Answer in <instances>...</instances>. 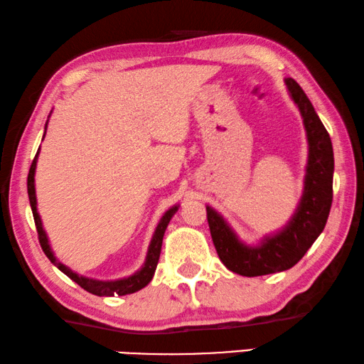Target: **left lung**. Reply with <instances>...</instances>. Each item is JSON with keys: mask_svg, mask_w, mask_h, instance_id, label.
Returning <instances> with one entry per match:
<instances>
[{"mask_svg": "<svg viewBox=\"0 0 364 364\" xmlns=\"http://www.w3.org/2000/svg\"><path fill=\"white\" fill-rule=\"evenodd\" d=\"M284 82L302 114L309 140L304 193L294 215L283 230L250 246L237 237L215 209L206 206L209 230L219 259L228 270L243 277L270 275L294 267L320 237L333 205L334 153L331 137L302 87L292 78H286Z\"/></svg>", "mask_w": 364, "mask_h": 364, "instance_id": "left-lung-1", "label": "left lung"}]
</instances>
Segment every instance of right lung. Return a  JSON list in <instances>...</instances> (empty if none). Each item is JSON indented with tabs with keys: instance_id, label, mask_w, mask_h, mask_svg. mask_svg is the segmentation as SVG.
Masks as SVG:
<instances>
[{
	"instance_id": "add662e5",
	"label": "right lung",
	"mask_w": 364,
	"mask_h": 364,
	"mask_svg": "<svg viewBox=\"0 0 364 364\" xmlns=\"http://www.w3.org/2000/svg\"><path fill=\"white\" fill-rule=\"evenodd\" d=\"M46 126H48V123H46ZM44 136H46V131H44ZM44 136H43V139H44ZM38 155H40V149H38L36 155L33 158V163H31V166H30L28 178H27V190H28V200H30L31 213H33V219H35V225H36V232H38V240H40V245L43 247V251H44V254H46L50 262H53L60 272L65 273L68 278H72L75 283H78L82 289L91 292V294H94V296H114V294L126 296V294H132V292L145 288V286L151 282L153 275H155L158 259H159V252H161V245H163V237H164L166 227H168L169 220L172 219V215L177 213L178 206H172L169 211L164 213L161 220H159V224L156 225V230H155V233H153V238L150 241L149 251H146L145 262L142 265V269H140L139 272H136L134 275L127 277V278L114 279V282H99V279L81 277V275H78V273L72 272L68 269V267H65L62 262H59V260L55 259L53 250H50L48 235L43 228L40 214H38V209H36V193H35V169H36Z\"/></svg>"
}]
</instances>
